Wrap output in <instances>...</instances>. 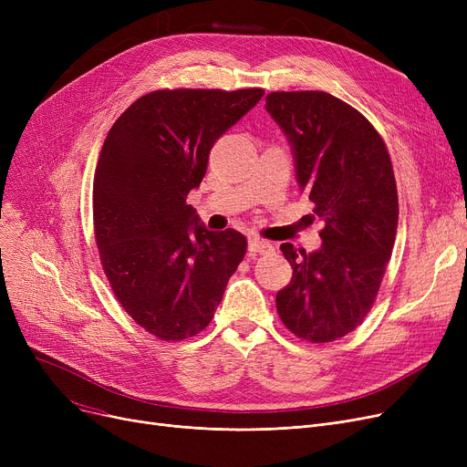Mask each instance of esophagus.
Returning <instances> with one entry per match:
<instances>
[{
    "instance_id": "1",
    "label": "esophagus",
    "mask_w": 467,
    "mask_h": 467,
    "mask_svg": "<svg viewBox=\"0 0 467 467\" xmlns=\"http://www.w3.org/2000/svg\"><path fill=\"white\" fill-rule=\"evenodd\" d=\"M248 248H250L252 254H266V252L273 250V244L263 240V238H259V236H252V238H250V244H248Z\"/></svg>"
}]
</instances>
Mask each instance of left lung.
Wrapping results in <instances>:
<instances>
[{
	"mask_svg": "<svg viewBox=\"0 0 467 467\" xmlns=\"http://www.w3.org/2000/svg\"><path fill=\"white\" fill-rule=\"evenodd\" d=\"M265 100L326 223L317 252L280 246L293 276L276 308L293 335L322 345L354 331L377 299L398 233L394 168L377 129L333 94L271 92Z\"/></svg>",
	"mask_w": 467,
	"mask_h": 467,
	"instance_id": "8db88e82",
	"label": "left lung"
}]
</instances>
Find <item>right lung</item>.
Listing matches in <instances>:
<instances>
[{
  "label": "right lung",
  "instance_id": "add662e5",
  "mask_svg": "<svg viewBox=\"0 0 467 467\" xmlns=\"http://www.w3.org/2000/svg\"><path fill=\"white\" fill-rule=\"evenodd\" d=\"M263 94L153 90L113 122L104 141L92 189L96 246L120 306L161 340L208 327L246 254V236L208 231L185 201L206 174L215 140Z\"/></svg>",
  "mask_w": 467,
  "mask_h": 467
}]
</instances>
